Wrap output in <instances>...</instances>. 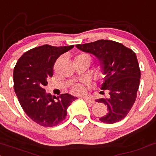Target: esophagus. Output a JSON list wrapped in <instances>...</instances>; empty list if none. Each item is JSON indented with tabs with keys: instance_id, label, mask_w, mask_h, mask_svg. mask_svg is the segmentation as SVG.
Here are the masks:
<instances>
[{
	"instance_id": "obj_1",
	"label": "esophagus",
	"mask_w": 156,
	"mask_h": 156,
	"mask_svg": "<svg viewBox=\"0 0 156 156\" xmlns=\"http://www.w3.org/2000/svg\"><path fill=\"white\" fill-rule=\"evenodd\" d=\"M83 99H84L85 101H86L87 103H88L89 104H91V105H92V104H95V101H94L93 99L88 98H83Z\"/></svg>"
}]
</instances>
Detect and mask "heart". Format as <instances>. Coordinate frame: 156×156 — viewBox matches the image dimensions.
I'll use <instances>...</instances> for the list:
<instances>
[{
  "mask_svg": "<svg viewBox=\"0 0 156 156\" xmlns=\"http://www.w3.org/2000/svg\"><path fill=\"white\" fill-rule=\"evenodd\" d=\"M77 58H87L90 60V61H91V56L89 54H87V53L79 55L78 56H77ZM84 92L85 87L81 84H76L72 88V92L75 94V95H82V94L84 93Z\"/></svg>",
  "mask_w": 156,
  "mask_h": 156,
  "instance_id": "heart-1",
  "label": "heart"
}]
</instances>
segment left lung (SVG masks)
I'll use <instances>...</instances> for the list:
<instances>
[{"mask_svg":"<svg viewBox=\"0 0 156 156\" xmlns=\"http://www.w3.org/2000/svg\"><path fill=\"white\" fill-rule=\"evenodd\" d=\"M76 47L94 55L105 75L101 89L108 90V97L95 101L107 106L109 111L100 121L114 124L124 119L136 101L139 87L141 71L136 53L121 43L109 40L78 44Z\"/></svg>","mask_w":156,"mask_h":156,"instance_id":"1","label":"left lung"}]
</instances>
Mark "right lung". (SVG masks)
Instances as JSON below:
<instances>
[{
    "label": "right lung",
    "mask_w": 156,
    "mask_h": 156,
    "mask_svg": "<svg viewBox=\"0 0 156 156\" xmlns=\"http://www.w3.org/2000/svg\"><path fill=\"white\" fill-rule=\"evenodd\" d=\"M73 47L40 46L26 52L15 65V92L25 113L39 125L51 127L62 122L70 104L77 98L68 93L56 98L44 89L52 77L56 60Z\"/></svg>",
    "instance_id": "right-lung-1"
}]
</instances>
